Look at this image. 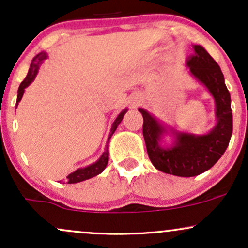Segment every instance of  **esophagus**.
Returning <instances> with one entry per match:
<instances>
[{
    "mask_svg": "<svg viewBox=\"0 0 248 248\" xmlns=\"http://www.w3.org/2000/svg\"><path fill=\"white\" fill-rule=\"evenodd\" d=\"M139 102H140V99H139L138 96H135V98H133L132 100H130V104H132V106H133V107H135L136 105L139 104Z\"/></svg>",
    "mask_w": 248,
    "mask_h": 248,
    "instance_id": "obj_1",
    "label": "esophagus"
}]
</instances>
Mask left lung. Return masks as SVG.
Instances as JSON below:
<instances>
[{
	"label": "left lung",
	"instance_id": "left-lung-1",
	"mask_svg": "<svg viewBox=\"0 0 248 248\" xmlns=\"http://www.w3.org/2000/svg\"><path fill=\"white\" fill-rule=\"evenodd\" d=\"M192 49L193 55L186 59V66L215 99L216 126L203 135L177 132L168 129L148 110L139 108L143 116V138L153 166L179 177L201 175L215 166L229 146L233 129L231 95L220 67L202 45H192ZM169 132L174 142L167 147L161 140Z\"/></svg>",
	"mask_w": 248,
	"mask_h": 248
}]
</instances>
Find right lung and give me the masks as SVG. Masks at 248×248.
Returning a JSON list of instances; mask_svg holds the SVG:
<instances>
[{"mask_svg":"<svg viewBox=\"0 0 248 248\" xmlns=\"http://www.w3.org/2000/svg\"><path fill=\"white\" fill-rule=\"evenodd\" d=\"M46 58H47L46 53L41 52L32 59V62H31V64H30L29 72H28L25 79L21 82V85H19V87H18V92H17L18 94H17L16 106L18 105V102L21 101L22 96H23V94H24L25 87L29 86L31 82L35 80V78H36L37 73H38V70H39V67H41L42 62H44V59H46ZM127 110H128V108H124L120 114L116 116L114 122H113L112 128H110L109 136H108V140L106 143V148H105V152L102 153V155L99 157V160L94 162V163L90 164V166H87L85 168H79V169H77L76 171L71 172L70 175L66 177L67 183H70V184L79 183V182L86 181V179H88V178L94 177V176L99 175V173H101L102 171H104L105 168H106L107 163H108V156H109V152H108V143H109L110 138H112V135L114 134L116 128H118L119 124H120V122L122 121V119H124V116L127 113Z\"/></svg>","mask_w":248,"mask_h":248,"instance_id":"obj_1","label":"right lung"}]
</instances>
